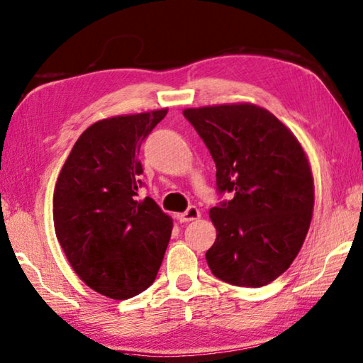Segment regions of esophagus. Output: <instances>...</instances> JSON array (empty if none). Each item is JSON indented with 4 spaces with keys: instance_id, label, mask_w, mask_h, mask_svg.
<instances>
[{
    "instance_id": "obj_1",
    "label": "esophagus",
    "mask_w": 363,
    "mask_h": 363,
    "mask_svg": "<svg viewBox=\"0 0 363 363\" xmlns=\"http://www.w3.org/2000/svg\"><path fill=\"white\" fill-rule=\"evenodd\" d=\"M178 220L182 221V223H186V221H194V220H199L201 218V212L198 207H189L186 212L183 213H178Z\"/></svg>"
}]
</instances>
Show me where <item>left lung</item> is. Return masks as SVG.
I'll return each instance as SVG.
<instances>
[{
    "mask_svg": "<svg viewBox=\"0 0 363 363\" xmlns=\"http://www.w3.org/2000/svg\"><path fill=\"white\" fill-rule=\"evenodd\" d=\"M217 165L220 193L234 198L211 208L217 239L207 250L215 277L263 287L294 263L309 231L314 178L295 133L253 104L183 110Z\"/></svg>",
    "mask_w": 363,
    "mask_h": 363,
    "instance_id": "obj_1",
    "label": "left lung"
}]
</instances>
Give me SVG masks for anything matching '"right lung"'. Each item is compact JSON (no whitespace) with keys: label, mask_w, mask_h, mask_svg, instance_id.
Returning <instances> with one entry per match:
<instances>
[{"label":"right lung","mask_w":363,"mask_h":363,"mask_svg":"<svg viewBox=\"0 0 363 363\" xmlns=\"http://www.w3.org/2000/svg\"><path fill=\"white\" fill-rule=\"evenodd\" d=\"M167 108L97 121L69 151L54 189L55 236L76 274L100 295L127 300L155 282L172 218L137 201L140 145Z\"/></svg>","instance_id":"add662e5"}]
</instances>
